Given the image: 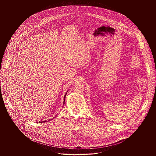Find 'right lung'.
Instances as JSON below:
<instances>
[{
    "label": "right lung",
    "mask_w": 156,
    "mask_h": 156,
    "mask_svg": "<svg viewBox=\"0 0 156 156\" xmlns=\"http://www.w3.org/2000/svg\"><path fill=\"white\" fill-rule=\"evenodd\" d=\"M68 91H67V92ZM66 95H67V93L65 94V95H64V102H63V105H64V102H65V99H66ZM52 119H50L49 120V121L50 120H51ZM43 122H45V121H43V122H39V123H43Z\"/></svg>",
    "instance_id": "add662e5"
}]
</instances>
